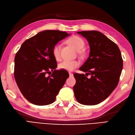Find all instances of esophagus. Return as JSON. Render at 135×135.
Instances as JSON below:
<instances>
[{"instance_id": "esophagus-1", "label": "esophagus", "mask_w": 135, "mask_h": 135, "mask_svg": "<svg viewBox=\"0 0 135 135\" xmlns=\"http://www.w3.org/2000/svg\"><path fill=\"white\" fill-rule=\"evenodd\" d=\"M69 75H70V76H73V74L71 73V72H69Z\"/></svg>"}]
</instances>
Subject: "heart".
<instances>
[{"label":"heart","mask_w":135,"mask_h":135,"mask_svg":"<svg viewBox=\"0 0 135 135\" xmlns=\"http://www.w3.org/2000/svg\"><path fill=\"white\" fill-rule=\"evenodd\" d=\"M68 44L74 49L79 51L84 49L85 42L81 37L78 36H73L67 40ZM52 53L54 58L57 61H60L61 59V47L59 44H56L53 46ZM79 65V62L77 60H64L59 65V68L61 70L71 71L75 70Z\"/></svg>","instance_id":"1"}]
</instances>
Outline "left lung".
<instances>
[{"label":"left lung","mask_w":135,"mask_h":135,"mask_svg":"<svg viewBox=\"0 0 135 135\" xmlns=\"http://www.w3.org/2000/svg\"><path fill=\"white\" fill-rule=\"evenodd\" d=\"M77 33L87 39L90 54L79 68L86 73L85 75L74 74L76 79L74 94L82 104L96 105L107 99L118 85L123 68L121 53L117 44L102 32L84 31ZM88 75L91 76L90 79L85 76Z\"/></svg>","instance_id":"obj_1"}]
</instances>
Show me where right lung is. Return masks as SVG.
<instances>
[{
	"instance_id": "1",
	"label": "right lung",
	"mask_w": 135,
	"mask_h": 135,
	"mask_svg": "<svg viewBox=\"0 0 135 135\" xmlns=\"http://www.w3.org/2000/svg\"><path fill=\"white\" fill-rule=\"evenodd\" d=\"M69 35L57 30L42 31L27 39L17 52L14 78L22 95L30 103L38 105L53 103L69 77L66 70H56L57 61L52 53L54 46Z\"/></svg>"
}]
</instances>
